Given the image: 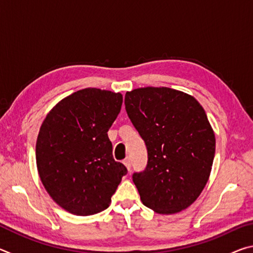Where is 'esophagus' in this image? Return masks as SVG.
<instances>
[{"label":"esophagus","mask_w":253,"mask_h":253,"mask_svg":"<svg viewBox=\"0 0 253 253\" xmlns=\"http://www.w3.org/2000/svg\"><path fill=\"white\" fill-rule=\"evenodd\" d=\"M124 164H125V166H126L128 170H130V169H131V161H130V158H129V157H127L126 160L124 161Z\"/></svg>","instance_id":"esophagus-1"}]
</instances>
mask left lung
I'll return each mask as SVG.
<instances>
[{"label":"left lung","mask_w":253,"mask_h":253,"mask_svg":"<svg viewBox=\"0 0 253 253\" xmlns=\"http://www.w3.org/2000/svg\"><path fill=\"white\" fill-rule=\"evenodd\" d=\"M128 117L147 149V165L132 174L145 207L161 214L182 211L199 198L211 173L215 137L203 107L166 87L126 92Z\"/></svg>","instance_id":"1"}]
</instances>
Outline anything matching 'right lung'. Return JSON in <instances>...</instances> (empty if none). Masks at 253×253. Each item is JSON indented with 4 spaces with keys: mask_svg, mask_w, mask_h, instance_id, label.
<instances>
[{
    "mask_svg": "<svg viewBox=\"0 0 253 253\" xmlns=\"http://www.w3.org/2000/svg\"><path fill=\"white\" fill-rule=\"evenodd\" d=\"M123 96L85 88L46 115L37 139L38 172L57 204L76 215L109 207L126 166L113 157L107 131L121 113Z\"/></svg>",
    "mask_w": 253,
    "mask_h": 253,
    "instance_id": "obj_1",
    "label": "right lung"
}]
</instances>
